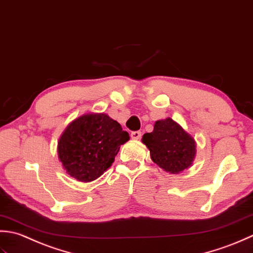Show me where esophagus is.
<instances>
[{"instance_id":"1","label":"esophagus","mask_w":253,"mask_h":253,"mask_svg":"<svg viewBox=\"0 0 253 253\" xmlns=\"http://www.w3.org/2000/svg\"><path fill=\"white\" fill-rule=\"evenodd\" d=\"M141 135H142V133L140 132V131H135V132H132L131 133V138L132 140H140L141 138Z\"/></svg>"}]
</instances>
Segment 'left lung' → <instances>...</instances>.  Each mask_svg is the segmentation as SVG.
I'll return each instance as SVG.
<instances>
[{
    "mask_svg": "<svg viewBox=\"0 0 253 253\" xmlns=\"http://www.w3.org/2000/svg\"><path fill=\"white\" fill-rule=\"evenodd\" d=\"M142 143L149 149L154 164L171 174L188 169L197 154L193 136L171 118L156 121L153 132L143 135Z\"/></svg>",
    "mask_w": 253,
    "mask_h": 253,
    "instance_id": "left-lung-1",
    "label": "left lung"
}]
</instances>
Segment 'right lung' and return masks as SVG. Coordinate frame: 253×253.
Masks as SVG:
<instances>
[{
  "mask_svg": "<svg viewBox=\"0 0 253 253\" xmlns=\"http://www.w3.org/2000/svg\"><path fill=\"white\" fill-rule=\"evenodd\" d=\"M128 140V133L107 113H85L61 134L59 161L69 176L81 182H91L111 166L120 146Z\"/></svg>",
  "mask_w": 253,
  "mask_h": 253,
  "instance_id": "add662e5",
  "label": "right lung"
}]
</instances>
